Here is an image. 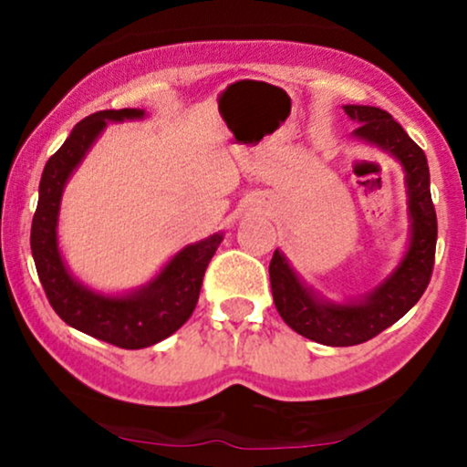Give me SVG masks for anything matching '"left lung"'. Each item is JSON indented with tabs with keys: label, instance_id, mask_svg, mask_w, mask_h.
Wrapping results in <instances>:
<instances>
[{
	"label": "left lung",
	"instance_id": "1",
	"mask_svg": "<svg viewBox=\"0 0 467 467\" xmlns=\"http://www.w3.org/2000/svg\"><path fill=\"white\" fill-rule=\"evenodd\" d=\"M342 109L358 125L351 138L382 149L404 169L410 228L409 245L395 270L367 294L347 301H334L316 292L289 265L287 256L275 250L270 285L278 314L296 334L327 347L360 345L398 323L426 292L437 245V215L426 153L379 107L345 105Z\"/></svg>",
	"mask_w": 467,
	"mask_h": 467
}]
</instances>
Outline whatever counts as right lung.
Returning a JSON list of instances; mask_svg holds the SVG:
<instances>
[{
	"instance_id": "right-lung-1",
	"label": "right lung",
	"mask_w": 467,
	"mask_h": 467,
	"mask_svg": "<svg viewBox=\"0 0 467 467\" xmlns=\"http://www.w3.org/2000/svg\"><path fill=\"white\" fill-rule=\"evenodd\" d=\"M144 109H105L74 127L63 147L47 160L32 217L30 248L36 275L58 318L83 334L122 349H144L164 340L191 318L200 298L208 261L223 233L184 245L144 285L125 294L96 292L74 278L58 248V211L67 180L83 162L107 122L142 120Z\"/></svg>"
}]
</instances>
